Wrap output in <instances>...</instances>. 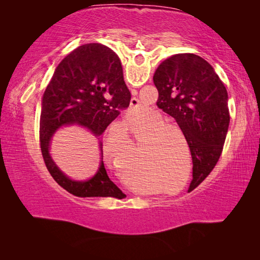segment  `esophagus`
I'll use <instances>...</instances> for the list:
<instances>
[{
  "label": "esophagus",
  "instance_id": "esophagus-1",
  "mask_svg": "<svg viewBox=\"0 0 260 260\" xmlns=\"http://www.w3.org/2000/svg\"><path fill=\"white\" fill-rule=\"evenodd\" d=\"M132 94L135 95L136 94V90H132ZM131 108H132V110H133V111H135V110L139 108V100L138 99H135V98L132 99V101H131Z\"/></svg>",
  "mask_w": 260,
  "mask_h": 260
}]
</instances>
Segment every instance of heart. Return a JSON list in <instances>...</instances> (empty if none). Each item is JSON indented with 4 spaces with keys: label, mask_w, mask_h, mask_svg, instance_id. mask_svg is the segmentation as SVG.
<instances>
[{
    "label": "heart",
    "mask_w": 260,
    "mask_h": 260,
    "mask_svg": "<svg viewBox=\"0 0 260 260\" xmlns=\"http://www.w3.org/2000/svg\"><path fill=\"white\" fill-rule=\"evenodd\" d=\"M125 124L135 138L133 149L135 150L140 147L138 151L139 160H136L134 165L133 178L156 182L166 174H173L175 171L179 173V170H173L172 164L167 162L169 152H172L175 148L173 144L175 142L172 138L166 136L174 133V131L164 128L166 124L161 117L151 114L150 117L141 118L139 120L127 119ZM127 146H129V136L126 129L119 132L112 129L105 139L104 153L117 169H120L124 164V152L121 148Z\"/></svg>",
    "instance_id": "heart-1"
}]
</instances>
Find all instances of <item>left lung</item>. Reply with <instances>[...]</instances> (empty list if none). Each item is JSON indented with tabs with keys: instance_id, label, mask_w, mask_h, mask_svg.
<instances>
[{
	"instance_id": "left-lung-1",
	"label": "left lung",
	"mask_w": 260,
	"mask_h": 260,
	"mask_svg": "<svg viewBox=\"0 0 260 260\" xmlns=\"http://www.w3.org/2000/svg\"><path fill=\"white\" fill-rule=\"evenodd\" d=\"M157 107L178 122L192 158L195 187L212 172L230 126L228 94L214 69L202 57L178 54L156 70Z\"/></svg>"
}]
</instances>
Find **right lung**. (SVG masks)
Returning a JSON list of instances; mask_svg holds the SVG:
<instances>
[{
	"label": "right lung",
	"instance_id": "obj_1",
	"mask_svg": "<svg viewBox=\"0 0 260 260\" xmlns=\"http://www.w3.org/2000/svg\"><path fill=\"white\" fill-rule=\"evenodd\" d=\"M129 102L120 59L108 47L100 43L78 47L55 69L41 102L40 143L48 171L65 190L78 197L125 199V193L110 180L103 161L88 181L65 177L51 159L49 142L55 131L67 124L85 126L100 136Z\"/></svg>",
	"mask_w": 260,
	"mask_h": 260
}]
</instances>
